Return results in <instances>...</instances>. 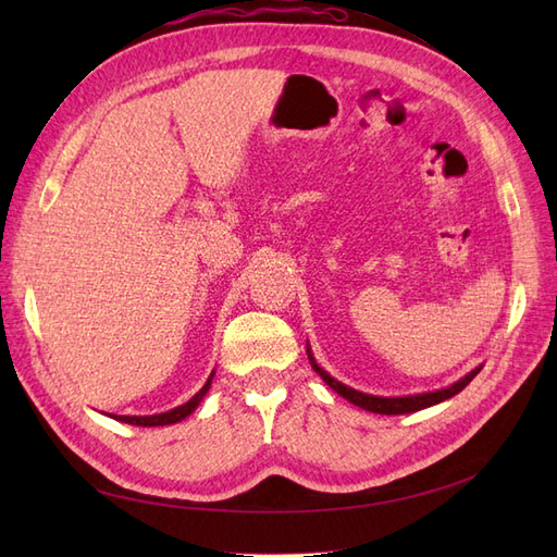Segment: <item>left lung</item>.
<instances>
[{
    "label": "left lung",
    "mask_w": 557,
    "mask_h": 557,
    "mask_svg": "<svg viewBox=\"0 0 557 557\" xmlns=\"http://www.w3.org/2000/svg\"><path fill=\"white\" fill-rule=\"evenodd\" d=\"M309 360H311L313 372H315L320 379H323V381L332 387L334 393H339L344 399L352 401V404H356V407H360V409H364V411H374V413H383V416L413 413V411H420V409H425V407H432V404H440V401H444V399H448V397H453V395H458L460 391H465V387L469 385V381L481 372V367H479V369H474V372H469L462 381L453 383L450 387H444V391H436V393L411 395V397H374V395H364V393L352 391V387H348V385H344V383H339V381H334V379L325 372V369H320V367L315 364V360H313L311 356H309Z\"/></svg>",
    "instance_id": "left-lung-1"
}]
</instances>
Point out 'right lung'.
I'll use <instances>...</instances> for the list:
<instances>
[{"instance_id": "add662e5", "label": "right lung", "mask_w": 557, "mask_h": 557, "mask_svg": "<svg viewBox=\"0 0 557 557\" xmlns=\"http://www.w3.org/2000/svg\"><path fill=\"white\" fill-rule=\"evenodd\" d=\"M209 385H211V376H209L207 385L201 387V391L193 399H188L185 404H181V407L166 411V413H158V416H113V418L115 420H123V423H129V425H139V428H158V425L178 423V420H183L185 416H190L197 409V404L201 401V397L207 395Z\"/></svg>"}]
</instances>
